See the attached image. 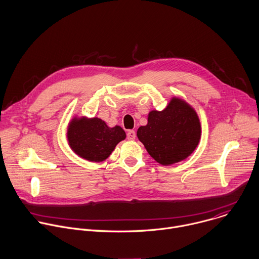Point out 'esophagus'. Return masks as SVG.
Masks as SVG:
<instances>
[{
  "label": "esophagus",
  "mask_w": 259,
  "mask_h": 259,
  "mask_svg": "<svg viewBox=\"0 0 259 259\" xmlns=\"http://www.w3.org/2000/svg\"><path fill=\"white\" fill-rule=\"evenodd\" d=\"M135 137H136V133H135L134 130H129L127 132V139L128 140H134Z\"/></svg>",
  "instance_id": "34e87169"
}]
</instances>
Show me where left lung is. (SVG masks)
I'll list each match as a JSON object with an SVG mask.
<instances>
[{
  "label": "left lung",
  "instance_id": "8db88e82",
  "mask_svg": "<svg viewBox=\"0 0 259 259\" xmlns=\"http://www.w3.org/2000/svg\"><path fill=\"white\" fill-rule=\"evenodd\" d=\"M146 126L137 137L147 152L160 164H171L189 156L200 139V123L196 112L184 101L173 99L161 112L148 114Z\"/></svg>",
  "mask_w": 259,
  "mask_h": 259
}]
</instances>
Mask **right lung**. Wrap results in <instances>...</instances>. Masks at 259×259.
<instances>
[{
  "label": "right lung",
  "mask_w": 259,
  "mask_h": 259,
  "mask_svg": "<svg viewBox=\"0 0 259 259\" xmlns=\"http://www.w3.org/2000/svg\"><path fill=\"white\" fill-rule=\"evenodd\" d=\"M67 137L71 148L79 156L91 161H103L126 138V133L120 126L108 127L99 118H83L71 122Z\"/></svg>",
  "instance_id": "obj_1"
}]
</instances>
